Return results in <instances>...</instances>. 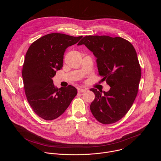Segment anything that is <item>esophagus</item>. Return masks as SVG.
<instances>
[{"label": "esophagus", "mask_w": 161, "mask_h": 161, "mask_svg": "<svg viewBox=\"0 0 161 161\" xmlns=\"http://www.w3.org/2000/svg\"><path fill=\"white\" fill-rule=\"evenodd\" d=\"M86 88H78V92L79 93H83V92H86Z\"/></svg>", "instance_id": "1"}]
</instances>
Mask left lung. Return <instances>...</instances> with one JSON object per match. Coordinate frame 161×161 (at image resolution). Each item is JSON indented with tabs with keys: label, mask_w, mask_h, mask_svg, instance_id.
<instances>
[{
	"label": "left lung",
	"mask_w": 161,
	"mask_h": 161,
	"mask_svg": "<svg viewBox=\"0 0 161 161\" xmlns=\"http://www.w3.org/2000/svg\"><path fill=\"white\" fill-rule=\"evenodd\" d=\"M85 44L97 58L99 75L111 87L104 94L91 88L95 99L92 113L103 124L115 123L131 108L139 90L140 65L132 44L120 37L86 36L78 45Z\"/></svg>",
	"instance_id": "1"
}]
</instances>
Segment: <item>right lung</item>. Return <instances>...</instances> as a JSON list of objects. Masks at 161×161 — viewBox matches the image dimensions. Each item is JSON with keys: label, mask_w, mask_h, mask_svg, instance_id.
Returning <instances> with one entry per match:
<instances>
[{"label": "right lung", "mask_w": 161, "mask_h": 161, "mask_svg": "<svg viewBox=\"0 0 161 161\" xmlns=\"http://www.w3.org/2000/svg\"><path fill=\"white\" fill-rule=\"evenodd\" d=\"M82 37L47 34L32 42L27 52L21 72L25 92L33 111L44 120L60 117L77 94L71 85L58 88L52 78L62 68L66 48Z\"/></svg>", "instance_id": "right-lung-1"}]
</instances>
